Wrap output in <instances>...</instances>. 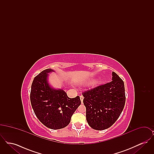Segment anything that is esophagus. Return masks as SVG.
<instances>
[{"mask_svg":"<svg viewBox=\"0 0 154 154\" xmlns=\"http://www.w3.org/2000/svg\"><path fill=\"white\" fill-rule=\"evenodd\" d=\"M80 100L81 101V102L82 103V101H83V99H84V97L82 96V95L80 96Z\"/></svg>","mask_w":154,"mask_h":154,"instance_id":"obj_1","label":"esophagus"}]
</instances>
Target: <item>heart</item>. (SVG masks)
I'll use <instances>...</instances> for the list:
<instances>
[{
    "label": "heart",
    "instance_id": "obj_1",
    "mask_svg": "<svg viewBox=\"0 0 154 154\" xmlns=\"http://www.w3.org/2000/svg\"><path fill=\"white\" fill-rule=\"evenodd\" d=\"M100 82V81H96V82H95V85H97Z\"/></svg>",
    "mask_w": 154,
    "mask_h": 154
}]
</instances>
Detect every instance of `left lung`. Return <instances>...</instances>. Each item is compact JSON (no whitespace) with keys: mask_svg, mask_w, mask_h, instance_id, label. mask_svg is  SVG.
I'll return each mask as SVG.
<instances>
[{"mask_svg":"<svg viewBox=\"0 0 154 154\" xmlns=\"http://www.w3.org/2000/svg\"><path fill=\"white\" fill-rule=\"evenodd\" d=\"M112 81L82 93L88 125L102 131L114 124L120 116L125 104L124 82L115 72Z\"/></svg>","mask_w":154,"mask_h":154,"instance_id":"left-lung-1","label":"left lung"}]
</instances>
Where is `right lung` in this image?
I'll return each mask as SVG.
<instances>
[{"label": "right lung", "instance_id": "right-lung-1", "mask_svg": "<svg viewBox=\"0 0 154 154\" xmlns=\"http://www.w3.org/2000/svg\"><path fill=\"white\" fill-rule=\"evenodd\" d=\"M54 72L47 69L34 79L30 94L32 109L38 120L46 127L59 129L69 124L74 112L81 104L79 96L69 97L61 89L52 88L48 82V73Z\"/></svg>", "mask_w": 154, "mask_h": 154}]
</instances>
